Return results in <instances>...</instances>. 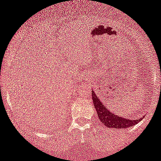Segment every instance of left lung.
Here are the masks:
<instances>
[{
	"instance_id": "1",
	"label": "left lung",
	"mask_w": 161,
	"mask_h": 161,
	"mask_svg": "<svg viewBox=\"0 0 161 161\" xmlns=\"http://www.w3.org/2000/svg\"><path fill=\"white\" fill-rule=\"evenodd\" d=\"M92 97L93 103L95 109L97 112L99 119L102 123L108 128H114V129H122V128H128L135 125L139 122L142 120L143 118L137 119H130L126 118H122L121 116L113 114L112 111L100 100L96 93L92 90Z\"/></svg>"
}]
</instances>
